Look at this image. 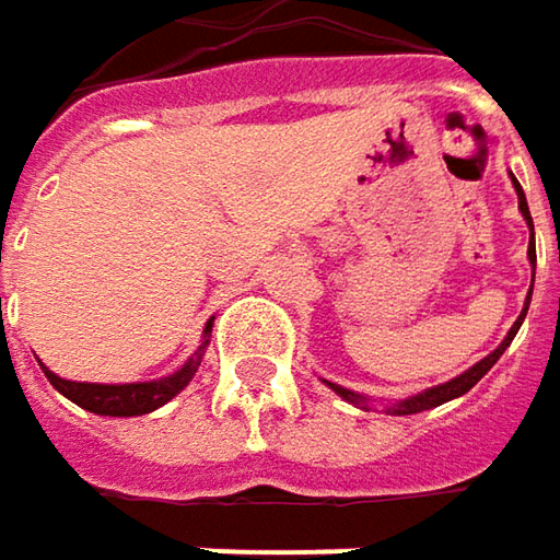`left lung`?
Returning <instances> with one entry per match:
<instances>
[{"instance_id":"left-lung-1","label":"left lung","mask_w":560,"mask_h":560,"mask_svg":"<svg viewBox=\"0 0 560 560\" xmlns=\"http://www.w3.org/2000/svg\"><path fill=\"white\" fill-rule=\"evenodd\" d=\"M510 180H513V189H516V202H520V214H523V221H526V228H529V266H533V281H536V244H533V214H529V206H526V196H523V186L520 180L510 174ZM529 301H533V284H529V294H526V304H523V313L516 316V323L510 326V332L504 336V342L494 348L491 354H485L481 361H476L469 371H463L459 377L446 380V383H438V386H431V389H421V393H415L409 399H399V402H386V415H418V411H428V409H438V406H444L450 399H459V396H466L472 386H476L478 380L485 377L494 364H498V358L504 354L513 342V336L520 332V326H523V319H526V311H529ZM336 396H342L346 402L351 406H358V409L371 411V402L374 399H368V396H361V393H354V389H346V386H339V383H332V380H323Z\"/></svg>"}]
</instances>
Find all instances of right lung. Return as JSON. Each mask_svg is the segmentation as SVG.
I'll list each match as a JSON object with an SVG mask.
<instances>
[{
  "instance_id": "1",
  "label": "right lung",
  "mask_w": 560,
  "mask_h": 560,
  "mask_svg": "<svg viewBox=\"0 0 560 560\" xmlns=\"http://www.w3.org/2000/svg\"><path fill=\"white\" fill-rule=\"evenodd\" d=\"M209 336H212V319L202 329V346L196 348V354L183 364L180 371H174L171 377L145 380V383H75V380H62L59 374H52L44 361H40V368H44V374H47L52 386L66 399L82 406L84 411L110 415V418H132V415H149V411L167 406L183 386L196 377V371L202 364V354H206V346H209Z\"/></svg>"
}]
</instances>
